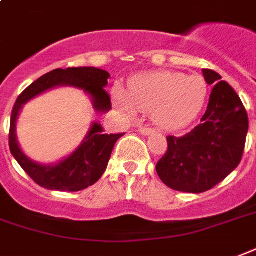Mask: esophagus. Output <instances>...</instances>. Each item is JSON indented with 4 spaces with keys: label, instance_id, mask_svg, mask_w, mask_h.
Segmentation results:
<instances>
[{
    "label": "esophagus",
    "instance_id": "obj_1",
    "mask_svg": "<svg viewBox=\"0 0 256 256\" xmlns=\"http://www.w3.org/2000/svg\"><path fill=\"white\" fill-rule=\"evenodd\" d=\"M139 132H140L142 135H150L154 132V130H151V128H147V126H140L139 128Z\"/></svg>",
    "mask_w": 256,
    "mask_h": 256
}]
</instances>
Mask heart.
<instances>
[{
    "label": "heart",
    "mask_w": 256,
    "mask_h": 256,
    "mask_svg": "<svg viewBox=\"0 0 256 256\" xmlns=\"http://www.w3.org/2000/svg\"><path fill=\"white\" fill-rule=\"evenodd\" d=\"M113 96L128 116L151 113L160 128L177 130L191 124L200 113L207 98V84L202 76L156 70L134 78L128 91L116 86Z\"/></svg>",
    "instance_id": "heart-1"
}]
</instances>
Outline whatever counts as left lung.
Instances as JSON below:
<instances>
[{
  "instance_id": "1",
  "label": "left lung",
  "mask_w": 256,
  "mask_h": 256,
  "mask_svg": "<svg viewBox=\"0 0 256 256\" xmlns=\"http://www.w3.org/2000/svg\"><path fill=\"white\" fill-rule=\"evenodd\" d=\"M214 86L200 124L187 135L168 136V150L156 173L172 190L202 194L232 173L242 161L248 116L236 91L212 69H203Z\"/></svg>"
}]
</instances>
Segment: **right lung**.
Listing matches in <instances>:
<instances>
[{
	"label": "right lung",
	"mask_w": 256,
	"mask_h": 256,
	"mask_svg": "<svg viewBox=\"0 0 256 256\" xmlns=\"http://www.w3.org/2000/svg\"><path fill=\"white\" fill-rule=\"evenodd\" d=\"M109 78L110 74L106 70L98 68L84 66L54 69L35 80L32 84H30L18 95L10 116L9 148L18 165L38 186L53 191L76 192L95 184L105 173L113 147L122 134L106 135L104 134L102 126L98 122H94L84 142L72 156H69L66 160L57 165L44 166L28 160L18 147L16 139V120L20 109L31 98L52 87L74 86L84 90L87 94L91 95L95 109L100 112H108L112 109L110 95L105 91Z\"/></svg>",
	"instance_id": "add662e5"
}]
</instances>
